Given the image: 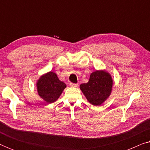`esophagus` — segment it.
Masks as SVG:
<instances>
[{"label": "esophagus", "mask_w": 150, "mask_h": 150, "mask_svg": "<svg viewBox=\"0 0 150 150\" xmlns=\"http://www.w3.org/2000/svg\"><path fill=\"white\" fill-rule=\"evenodd\" d=\"M69 85H70L71 87H77L78 86H79V85H78V84L73 83H71L70 84H69Z\"/></svg>", "instance_id": "obj_1"}]
</instances>
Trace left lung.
Returning <instances> with one entry per match:
<instances>
[{
	"label": "left lung",
	"instance_id": "obj_1",
	"mask_svg": "<svg viewBox=\"0 0 150 150\" xmlns=\"http://www.w3.org/2000/svg\"><path fill=\"white\" fill-rule=\"evenodd\" d=\"M112 85V80L109 74L104 71H96L91 74L89 82L81 84L80 88L90 103L98 106L109 96Z\"/></svg>",
	"mask_w": 150,
	"mask_h": 150
}]
</instances>
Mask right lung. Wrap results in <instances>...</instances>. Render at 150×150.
<instances>
[{"label": "right lung", "instance_id": "right-lung-1", "mask_svg": "<svg viewBox=\"0 0 150 150\" xmlns=\"http://www.w3.org/2000/svg\"><path fill=\"white\" fill-rule=\"evenodd\" d=\"M37 87L40 97L48 103H52L61 96L66 85L59 81L56 74L50 71L41 76Z\"/></svg>", "mask_w": 150, "mask_h": 150}]
</instances>
